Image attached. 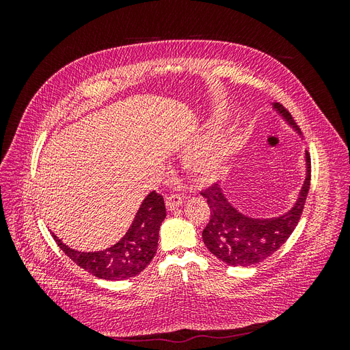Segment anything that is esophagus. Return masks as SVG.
Returning a JSON list of instances; mask_svg holds the SVG:
<instances>
[{"instance_id": "obj_1", "label": "esophagus", "mask_w": 350, "mask_h": 350, "mask_svg": "<svg viewBox=\"0 0 350 350\" xmlns=\"http://www.w3.org/2000/svg\"><path fill=\"white\" fill-rule=\"evenodd\" d=\"M183 201H184L183 196L169 194V196H166V208L167 210H175L176 207H179V206L183 204Z\"/></svg>"}]
</instances>
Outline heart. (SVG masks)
Wrapping results in <instances>:
<instances>
[{
    "label": "heart",
    "mask_w": 350,
    "mask_h": 350,
    "mask_svg": "<svg viewBox=\"0 0 350 350\" xmlns=\"http://www.w3.org/2000/svg\"><path fill=\"white\" fill-rule=\"evenodd\" d=\"M226 150L220 143H213L210 149L201 154H196L188 161V167L200 178H210L216 174L220 163L224 162Z\"/></svg>",
    "instance_id": "1"
}]
</instances>
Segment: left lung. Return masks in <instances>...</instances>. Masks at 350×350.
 <instances>
[{
    "label": "left lung",
    "instance_id": "obj_1",
    "mask_svg": "<svg viewBox=\"0 0 350 350\" xmlns=\"http://www.w3.org/2000/svg\"><path fill=\"white\" fill-rule=\"evenodd\" d=\"M273 108L301 134L299 126L282 103L274 102ZM306 176L295 206L282 216L256 219L241 213L225 197L219 184L203 189L200 194L207 198L210 219L203 230V241L208 251L229 266H252L269 258L292 235L298 225L311 183V157L305 153Z\"/></svg>",
    "mask_w": 350,
    "mask_h": 350
}]
</instances>
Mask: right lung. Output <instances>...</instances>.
<instances>
[{"instance_id":"1","label":"right lung","mask_w":350,"mask_h":350,"mask_svg":"<svg viewBox=\"0 0 350 350\" xmlns=\"http://www.w3.org/2000/svg\"><path fill=\"white\" fill-rule=\"evenodd\" d=\"M165 217L163 197L152 191L144 198L126 234L111 248L81 252L68 248L54 234L52 237L57 245L83 270L99 279L124 280L137 276L153 260L157 250L159 228Z\"/></svg>"}]
</instances>
